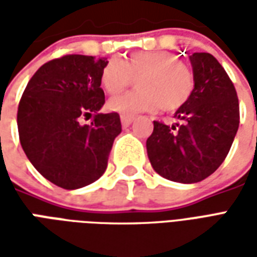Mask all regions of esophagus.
Instances as JSON below:
<instances>
[{
    "label": "esophagus",
    "instance_id": "esophagus-1",
    "mask_svg": "<svg viewBox=\"0 0 257 257\" xmlns=\"http://www.w3.org/2000/svg\"><path fill=\"white\" fill-rule=\"evenodd\" d=\"M134 121V117H131V115H121V123H122V126H129L131 123Z\"/></svg>",
    "mask_w": 257,
    "mask_h": 257
}]
</instances>
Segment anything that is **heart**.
<instances>
[{"label": "heart", "mask_w": 257, "mask_h": 257, "mask_svg": "<svg viewBox=\"0 0 257 257\" xmlns=\"http://www.w3.org/2000/svg\"><path fill=\"white\" fill-rule=\"evenodd\" d=\"M139 75V89L108 100L111 111L135 115L162 107L175 111L191 99L195 89L194 71L171 51H138L123 60L112 59L101 70L100 82L107 93L115 95Z\"/></svg>", "instance_id": "1"}]
</instances>
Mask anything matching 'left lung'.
<instances>
[{"mask_svg":"<svg viewBox=\"0 0 257 257\" xmlns=\"http://www.w3.org/2000/svg\"><path fill=\"white\" fill-rule=\"evenodd\" d=\"M195 75L194 93L175 112L182 121L168 126L154 121L146 142L151 165L162 178L197 183L210 176L230 151L239 125V104L234 84L210 53L190 56Z\"/></svg>","mask_w":257,"mask_h":257,"instance_id":"left-lung-1","label":"left lung"}]
</instances>
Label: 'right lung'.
Returning <instances> with one entry per match:
<instances>
[{"label":"right lung","mask_w":257,"mask_h":257,"mask_svg":"<svg viewBox=\"0 0 257 257\" xmlns=\"http://www.w3.org/2000/svg\"><path fill=\"white\" fill-rule=\"evenodd\" d=\"M106 59L66 55L37 70L18 108L20 145L33 167L59 187L93 183L107 168L114 139L121 134L117 112L104 104L100 74ZM94 115L90 125L80 119Z\"/></svg>","instance_id":"add662e5"}]
</instances>
